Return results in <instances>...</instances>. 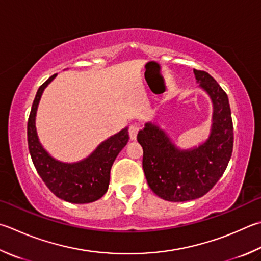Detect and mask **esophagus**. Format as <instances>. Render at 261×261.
<instances>
[{"label": "esophagus", "mask_w": 261, "mask_h": 261, "mask_svg": "<svg viewBox=\"0 0 261 261\" xmlns=\"http://www.w3.org/2000/svg\"><path fill=\"white\" fill-rule=\"evenodd\" d=\"M138 131H139V126L137 124H131L129 126V136H130L131 140H136Z\"/></svg>", "instance_id": "1"}]
</instances>
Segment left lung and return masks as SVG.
Here are the masks:
<instances>
[{"mask_svg":"<svg viewBox=\"0 0 261 261\" xmlns=\"http://www.w3.org/2000/svg\"><path fill=\"white\" fill-rule=\"evenodd\" d=\"M196 82L212 101V124L207 139L180 149L167 132L147 122L137 139L144 149L143 169L156 195L170 202L202 197L224 174L233 151V121L228 97L210 74L194 69Z\"/></svg>","mask_w":261,"mask_h":261,"instance_id":"1","label":"left lung"}]
</instances>
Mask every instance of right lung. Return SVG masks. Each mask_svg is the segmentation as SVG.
<instances>
[{"label": "right lung", "instance_id": "1", "mask_svg": "<svg viewBox=\"0 0 261 261\" xmlns=\"http://www.w3.org/2000/svg\"><path fill=\"white\" fill-rule=\"evenodd\" d=\"M57 76L52 75L37 90L27 124L28 149L37 173L57 197L70 203L83 204L99 200L107 192L111 169L116 156L127 141V127L99 145L87 159L75 163L56 160L46 151L37 137L35 117L44 89Z\"/></svg>", "mask_w": 261, "mask_h": 261}]
</instances>
